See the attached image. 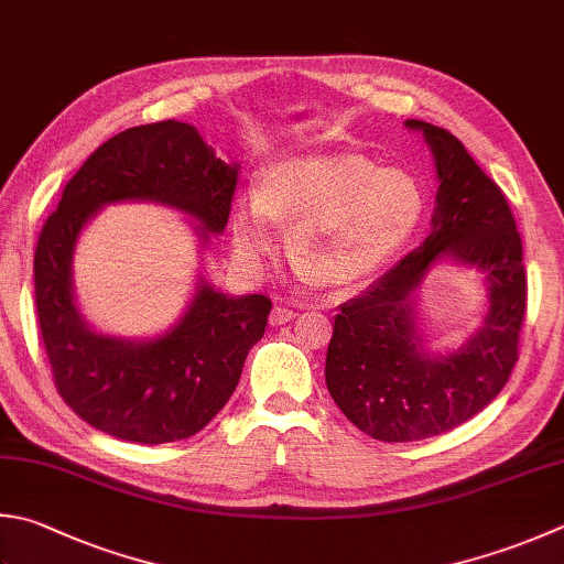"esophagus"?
Returning a JSON list of instances; mask_svg holds the SVG:
<instances>
[{"label": "esophagus", "instance_id": "1", "mask_svg": "<svg viewBox=\"0 0 564 564\" xmlns=\"http://www.w3.org/2000/svg\"><path fill=\"white\" fill-rule=\"evenodd\" d=\"M294 316H296V312L290 310V306H274V310L270 312V324L272 326H282L286 322H292Z\"/></svg>", "mask_w": 564, "mask_h": 564}]
</instances>
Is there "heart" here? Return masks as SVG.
Returning a JSON list of instances; mask_svg holds the SVG:
<instances>
[{
    "instance_id": "obj_1",
    "label": "heart",
    "mask_w": 564,
    "mask_h": 564,
    "mask_svg": "<svg viewBox=\"0 0 564 564\" xmlns=\"http://www.w3.org/2000/svg\"><path fill=\"white\" fill-rule=\"evenodd\" d=\"M422 214L424 191L408 169L354 152L292 154L264 169L258 191L236 196L230 232L240 260L258 270L278 226H290L294 268L318 286H348L405 246Z\"/></svg>"
}]
</instances>
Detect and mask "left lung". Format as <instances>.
Wrapping results in <instances>:
<instances>
[{
  "label": "left lung",
  "mask_w": 564,
  "mask_h": 564,
  "mask_svg": "<svg viewBox=\"0 0 564 564\" xmlns=\"http://www.w3.org/2000/svg\"><path fill=\"white\" fill-rule=\"evenodd\" d=\"M405 127L424 137L434 159L432 230L364 294L338 306L326 350L334 402L380 442L437 437L494 402L518 360L528 294L523 242L501 188L452 132L422 120ZM442 261L479 271L489 306L466 343L437 355L423 346L416 292Z\"/></svg>",
  "instance_id": "left-lung-1"
}]
</instances>
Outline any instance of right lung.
Returning <instances> with one entry per match:
<instances>
[{
  "label": "right lung",
  "mask_w": 564,
  "mask_h": 564,
  "mask_svg": "<svg viewBox=\"0 0 564 564\" xmlns=\"http://www.w3.org/2000/svg\"><path fill=\"white\" fill-rule=\"evenodd\" d=\"M238 166L216 156L194 124H140L100 144L63 188L39 236L34 290L53 380L66 405L124 442L166 444L206 427L236 390L272 302L232 296L198 274L186 312L150 338L102 334L83 316L73 258L88 223L124 200L191 218L204 250L228 226Z\"/></svg>",
  "instance_id": "add662e5"
}]
</instances>
